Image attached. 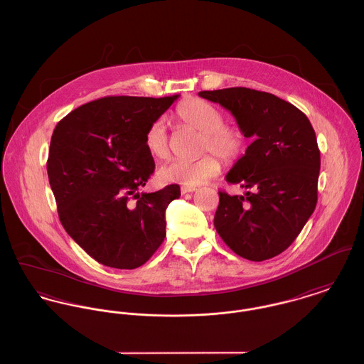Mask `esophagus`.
Here are the masks:
<instances>
[{
  "label": "esophagus",
  "mask_w": 364,
  "mask_h": 364,
  "mask_svg": "<svg viewBox=\"0 0 364 364\" xmlns=\"http://www.w3.org/2000/svg\"><path fill=\"white\" fill-rule=\"evenodd\" d=\"M197 191L196 188H186V186L181 188V193H182V194H186V193H193V191Z\"/></svg>",
  "instance_id": "1"
}]
</instances>
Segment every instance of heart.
I'll return each mask as SVG.
<instances>
[{
	"label": "heart",
	"mask_w": 364,
	"mask_h": 364,
	"mask_svg": "<svg viewBox=\"0 0 364 364\" xmlns=\"http://www.w3.org/2000/svg\"><path fill=\"white\" fill-rule=\"evenodd\" d=\"M175 115L182 124L201 133V152L216 154L225 163H235L244 154V135L238 129L225 124L223 111L212 102L191 97L176 107ZM145 146L157 159H166L170 154V138L161 117L149 124L145 133ZM215 156L204 154L194 161L173 159L163 164L157 175L163 182L194 188L220 173V161Z\"/></svg>",
	"instance_id": "1"
}]
</instances>
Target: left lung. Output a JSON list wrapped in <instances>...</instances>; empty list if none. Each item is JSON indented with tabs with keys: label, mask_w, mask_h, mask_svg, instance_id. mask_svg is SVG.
Instances as JSON below:
<instances>
[{
	"label": "left lung",
	"mask_w": 364,
	"mask_h": 364,
	"mask_svg": "<svg viewBox=\"0 0 364 364\" xmlns=\"http://www.w3.org/2000/svg\"><path fill=\"white\" fill-rule=\"evenodd\" d=\"M235 117L255 141L226 175L244 196L219 191L213 225L225 244L252 262L271 259L291 245L318 201L321 152L315 132L299 108L248 87L200 92Z\"/></svg>",
	"instance_id": "left-lung-1"
}]
</instances>
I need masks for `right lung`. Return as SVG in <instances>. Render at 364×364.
Segmentation results:
<instances>
[{"label":"right lung","instance_id":"add662e5","mask_svg":"<svg viewBox=\"0 0 364 364\" xmlns=\"http://www.w3.org/2000/svg\"><path fill=\"white\" fill-rule=\"evenodd\" d=\"M178 95L109 96L80 105L56 126L46 163L63 228L112 268L145 264L166 237V210L181 188L138 193L154 171L149 124Z\"/></svg>","mask_w":364,"mask_h":364}]
</instances>
